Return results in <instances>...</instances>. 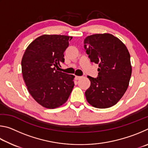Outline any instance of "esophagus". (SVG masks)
I'll return each mask as SVG.
<instances>
[{"label":"esophagus","instance_id":"esophagus-1","mask_svg":"<svg viewBox=\"0 0 148 148\" xmlns=\"http://www.w3.org/2000/svg\"><path fill=\"white\" fill-rule=\"evenodd\" d=\"M82 77V76H76V77H75V78H76V80H78L79 79H81Z\"/></svg>","mask_w":148,"mask_h":148}]
</instances>
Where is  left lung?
Segmentation results:
<instances>
[{
    "instance_id": "1",
    "label": "left lung",
    "mask_w": 148,
    "mask_h": 148,
    "mask_svg": "<svg viewBox=\"0 0 148 148\" xmlns=\"http://www.w3.org/2000/svg\"><path fill=\"white\" fill-rule=\"evenodd\" d=\"M84 50L98 64V76H88L91 86L86 90L87 102L97 108L116 104L126 91L131 79V57L125 44L112 34H96L84 40Z\"/></svg>"
}]
</instances>
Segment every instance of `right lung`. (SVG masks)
<instances>
[{"instance_id":"right-lung-1","label":"right lung","mask_w":148,"mask_h":148,"mask_svg":"<svg viewBox=\"0 0 148 148\" xmlns=\"http://www.w3.org/2000/svg\"><path fill=\"white\" fill-rule=\"evenodd\" d=\"M72 37L44 34L27 47L21 61L23 77L29 93L47 108L63 104L74 86V76L56 70L64 62V51Z\"/></svg>"}]
</instances>
